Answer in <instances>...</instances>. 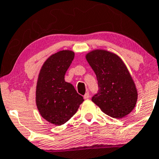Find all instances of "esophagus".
I'll use <instances>...</instances> for the list:
<instances>
[{
	"label": "esophagus",
	"mask_w": 159,
	"mask_h": 159,
	"mask_svg": "<svg viewBox=\"0 0 159 159\" xmlns=\"http://www.w3.org/2000/svg\"><path fill=\"white\" fill-rule=\"evenodd\" d=\"M89 96H89V93H86V94L83 96V98H84L85 99H89Z\"/></svg>",
	"instance_id": "esophagus-1"
}]
</instances>
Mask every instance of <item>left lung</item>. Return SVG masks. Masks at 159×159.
Returning a JSON list of instances; mask_svg holds the SVG:
<instances>
[{
  "mask_svg": "<svg viewBox=\"0 0 159 159\" xmlns=\"http://www.w3.org/2000/svg\"><path fill=\"white\" fill-rule=\"evenodd\" d=\"M86 58L96 73L99 87L92 101L110 117L121 119L130 113L136 104L138 93L122 59L103 50H93Z\"/></svg>",
  "mask_w": 159,
  "mask_h": 159,
  "instance_id": "obj_1",
  "label": "left lung"
}]
</instances>
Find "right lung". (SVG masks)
Returning a JSON list of instances; mask_svg holds the SVG:
<instances>
[{
  "label": "right lung",
  "instance_id": "obj_1",
  "mask_svg": "<svg viewBox=\"0 0 159 159\" xmlns=\"http://www.w3.org/2000/svg\"><path fill=\"white\" fill-rule=\"evenodd\" d=\"M74 58L71 50H61L51 55L39 73L36 103L42 117L56 125H61L72 117L84 101L64 76Z\"/></svg>",
  "mask_w": 159,
  "mask_h": 159
}]
</instances>
